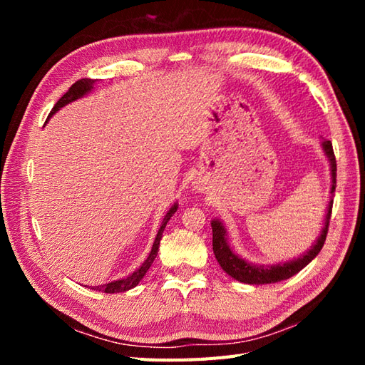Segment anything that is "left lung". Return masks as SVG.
I'll use <instances>...</instances> for the list:
<instances>
[{"instance_id":"1","label":"left lung","mask_w":365,"mask_h":365,"mask_svg":"<svg viewBox=\"0 0 365 365\" xmlns=\"http://www.w3.org/2000/svg\"><path fill=\"white\" fill-rule=\"evenodd\" d=\"M323 149L324 153L328 155L329 163H331V174H332V188L331 192L336 191V173H337V165H336V155L334 150H332V143L331 141H324L323 143ZM331 212H332V200L329 202L328 207V213H327V220H324V227L322 230V235L317 240V243L309 250L306 254H302L301 257L285 262V263H277V265H271V267H259V265H251L246 260L240 259L237 254L230 251V247L227 246L226 242V229H224L222 224L220 221H212V230H213V252L216 260L220 262L221 268L226 271L229 276L240 282L245 284H274L279 281H285L292 276H294L304 268L307 263H311L317 254L322 251V247L324 245V240H327L328 235V227H329V220H331Z\"/></svg>"}]
</instances>
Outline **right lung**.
<instances>
[{
    "label": "right lung",
    "mask_w": 365,
    "mask_h": 365,
    "mask_svg": "<svg viewBox=\"0 0 365 365\" xmlns=\"http://www.w3.org/2000/svg\"><path fill=\"white\" fill-rule=\"evenodd\" d=\"M92 84H94V80H89V78H83V80H78L76 83H73L71 88H68V91L66 92V94L61 97L56 105L53 106V110L50 111V115H53L54 113H56L59 108L66 106L67 103L73 102V100L83 97L84 94H86L88 91H91ZM48 115V118H50ZM177 212V204L170 208V210L166 213L165 220H163L161 226H160V230L157 234V238H155V243L152 246V251L149 254V257H147V260L143 263L141 267H139V269H136L135 273H131L128 277L125 279H119V281H114V282H110V284H103V285H97L94 287V290H98V292H105V293H119V292H127L130 289H133V287H136L139 284V281L144 277V274L147 273V269L150 268V265L153 263L155 257H157L158 254V247H160V240L163 237V230H165L168 221L170 220V216H173L174 213Z\"/></svg>",
    "instance_id": "add662e5"
}]
</instances>
